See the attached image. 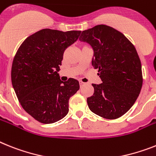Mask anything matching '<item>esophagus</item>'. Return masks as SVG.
<instances>
[{
	"label": "esophagus",
	"mask_w": 156,
	"mask_h": 156,
	"mask_svg": "<svg viewBox=\"0 0 156 156\" xmlns=\"http://www.w3.org/2000/svg\"><path fill=\"white\" fill-rule=\"evenodd\" d=\"M85 84H86V83H85V82H82V81H80V86H84Z\"/></svg>",
	"instance_id": "esophagus-1"
}]
</instances>
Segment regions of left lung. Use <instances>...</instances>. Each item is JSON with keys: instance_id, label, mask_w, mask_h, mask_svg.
Listing matches in <instances>:
<instances>
[{"instance_id": "left-lung-1", "label": "left lung", "mask_w": 156, "mask_h": 156, "mask_svg": "<svg viewBox=\"0 0 156 156\" xmlns=\"http://www.w3.org/2000/svg\"><path fill=\"white\" fill-rule=\"evenodd\" d=\"M79 39L92 46V65L98 69L102 81L92 84L94 92L87 98L89 108L103 118H119L134 105L142 88V68L136 50L124 34L105 24L83 31Z\"/></svg>"}]
</instances>
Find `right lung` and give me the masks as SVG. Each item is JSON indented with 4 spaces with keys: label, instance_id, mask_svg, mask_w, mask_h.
I'll use <instances>...</instances> for the list:
<instances>
[{
    "label": "right lung",
    "instance_id": "obj_1",
    "mask_svg": "<svg viewBox=\"0 0 156 156\" xmlns=\"http://www.w3.org/2000/svg\"><path fill=\"white\" fill-rule=\"evenodd\" d=\"M82 31L45 28L28 36L18 48L12 65V83L21 106L39 122L52 124L69 112V99L79 82L60 80L58 71L65 50Z\"/></svg>",
    "mask_w": 156,
    "mask_h": 156
}]
</instances>
